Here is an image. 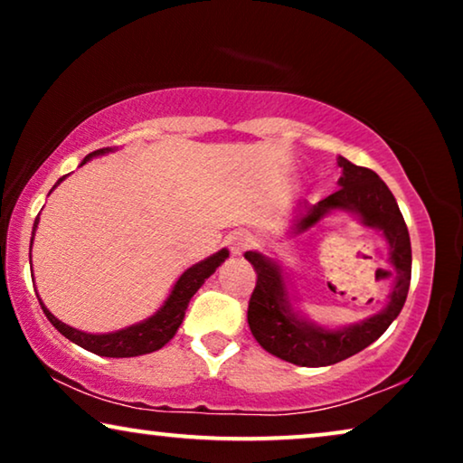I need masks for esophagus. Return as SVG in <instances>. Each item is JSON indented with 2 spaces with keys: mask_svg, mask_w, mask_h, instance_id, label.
Masks as SVG:
<instances>
[{
  "mask_svg": "<svg viewBox=\"0 0 463 463\" xmlns=\"http://www.w3.org/2000/svg\"><path fill=\"white\" fill-rule=\"evenodd\" d=\"M252 244H255V238H252L250 232H236L230 238V249L233 255H242V252L249 250Z\"/></svg>",
  "mask_w": 463,
  "mask_h": 463,
  "instance_id": "34e87169",
  "label": "esophagus"
}]
</instances>
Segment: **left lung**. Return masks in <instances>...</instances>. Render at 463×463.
<instances>
[{"instance_id": "8db88e82", "label": "left lung", "mask_w": 463, "mask_h": 463, "mask_svg": "<svg viewBox=\"0 0 463 463\" xmlns=\"http://www.w3.org/2000/svg\"><path fill=\"white\" fill-rule=\"evenodd\" d=\"M344 170L339 189L318 204H299L295 219V233H301L331 211H350L358 214L366 227L383 232L390 244V263L394 265V287L383 309L360 325L337 331L316 326L293 312L284 287L282 269L261 252L249 250V259L257 271V284L249 301V326L252 337L265 352L299 366H328L354 356L373 341L382 337L407 301L411 284V240L401 208L388 185L371 168L356 166L345 157H337Z\"/></svg>"}]
</instances>
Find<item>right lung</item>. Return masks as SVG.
Wrapping results in <instances>:
<instances>
[{
	"label": "right lung",
	"instance_id": "add662e5",
	"mask_svg": "<svg viewBox=\"0 0 463 463\" xmlns=\"http://www.w3.org/2000/svg\"><path fill=\"white\" fill-rule=\"evenodd\" d=\"M107 151H111V149L105 147V149L92 151V154H88L84 157V162L81 164H86L94 156H103V154H107ZM62 179H65V176H62ZM62 179H59V183ZM59 183H56V185H59ZM37 223H40V217L35 219L33 233H31V236H35ZM31 244H33V238H31ZM227 257H230V250L223 249V250L214 252V255H211L208 259H204V261L192 265L187 271H183V276L175 284L173 293H170L168 299L164 301V306L157 309L151 318L138 322V325H132L128 328H122V331H116V333L92 335V333L78 331V328L65 325V322H61L56 316L50 314V309L43 306L42 299H40V306L43 309V314H46V318L52 322V326L56 328V331H59L61 335H65V337L69 341H73V344L84 347V350L99 354V356H107V358L141 356V354L160 350V347L166 345L168 341L175 337V333L179 331L183 318H185V309L189 306V299H192V297L195 295V290L204 284L208 276L214 274V269H217Z\"/></svg>",
	"mask_w": 463,
	"mask_h": 463
}]
</instances>
